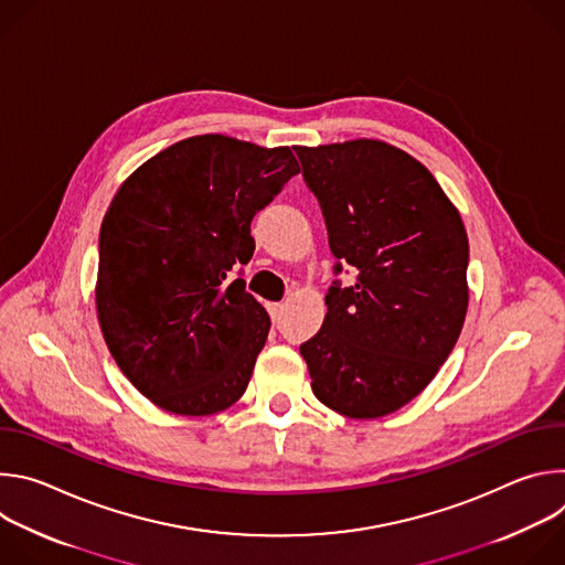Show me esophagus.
<instances>
[{
    "label": "esophagus",
    "mask_w": 565,
    "mask_h": 565,
    "mask_svg": "<svg viewBox=\"0 0 565 565\" xmlns=\"http://www.w3.org/2000/svg\"><path fill=\"white\" fill-rule=\"evenodd\" d=\"M268 312H270V317H273V324H279V319H281V315H284V306H281V303H270V306H268Z\"/></svg>",
    "instance_id": "1"
}]
</instances>
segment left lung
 I'll list each match as a JSON object with an SVG mask.
<instances>
[{"mask_svg": "<svg viewBox=\"0 0 565 565\" xmlns=\"http://www.w3.org/2000/svg\"><path fill=\"white\" fill-rule=\"evenodd\" d=\"M338 264L324 324L299 347L319 402L349 418L405 407L438 373L467 312L458 210L414 156L380 140L295 147Z\"/></svg>", "mask_w": 565, "mask_h": 565, "instance_id": "obj_1", "label": "left lung"}]
</instances>
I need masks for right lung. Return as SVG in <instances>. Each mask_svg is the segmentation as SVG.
Masks as SVG:
<instances>
[{"label": "right lung", "mask_w": 565, "mask_h": 565, "mask_svg": "<svg viewBox=\"0 0 565 565\" xmlns=\"http://www.w3.org/2000/svg\"><path fill=\"white\" fill-rule=\"evenodd\" d=\"M299 174L290 147L205 134L140 166L100 227L96 306L127 380L160 409L210 416L244 395L270 317L244 279L253 216Z\"/></svg>", "instance_id": "add662e5"}]
</instances>
